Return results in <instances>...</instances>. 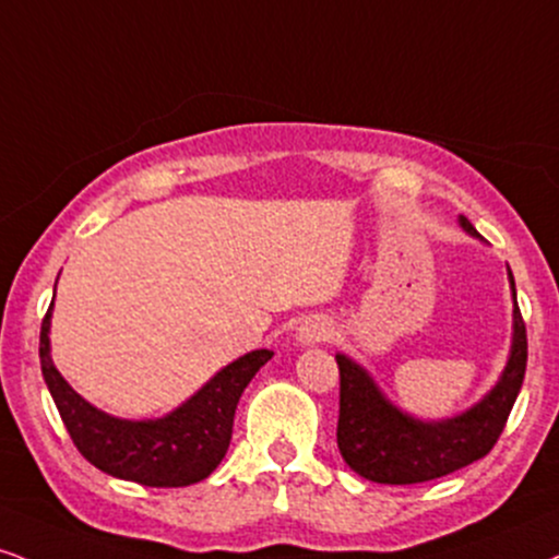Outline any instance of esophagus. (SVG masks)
I'll use <instances>...</instances> for the list:
<instances>
[{
	"instance_id": "1",
	"label": "esophagus",
	"mask_w": 559,
	"mask_h": 559,
	"mask_svg": "<svg viewBox=\"0 0 559 559\" xmlns=\"http://www.w3.org/2000/svg\"><path fill=\"white\" fill-rule=\"evenodd\" d=\"M331 335H333L331 322L325 318H309L299 325L297 341L301 346H314V344H322V341H328Z\"/></svg>"
}]
</instances>
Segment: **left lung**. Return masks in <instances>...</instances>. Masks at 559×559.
<instances>
[{
    "instance_id": "1",
    "label": "left lung",
    "mask_w": 559,
    "mask_h": 559,
    "mask_svg": "<svg viewBox=\"0 0 559 559\" xmlns=\"http://www.w3.org/2000/svg\"><path fill=\"white\" fill-rule=\"evenodd\" d=\"M459 224L466 234L479 237L466 215H459ZM508 278L513 288V344L508 365L497 385L459 416L425 421L401 412L385 399L365 367L346 354H335L341 372V412L335 437L352 472L378 484H419L459 472L495 448L521 393L528 359L526 322L518 309L510 267Z\"/></svg>"
}]
</instances>
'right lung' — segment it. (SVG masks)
I'll return each instance as SVG.
<instances>
[{
    "instance_id": "right-lung-1",
    "label": "right lung",
    "mask_w": 559,
    "mask_h": 559,
    "mask_svg": "<svg viewBox=\"0 0 559 559\" xmlns=\"http://www.w3.org/2000/svg\"><path fill=\"white\" fill-rule=\"evenodd\" d=\"M51 309L41 322V372L67 432L85 461L104 474L143 487H190L207 479L224 461L231 442L237 403L271 359L273 352L258 348L215 372L192 399L160 419H119L91 406L70 388L51 361Z\"/></svg>"
}]
</instances>
